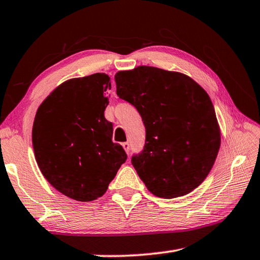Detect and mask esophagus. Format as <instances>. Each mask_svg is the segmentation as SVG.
<instances>
[{
	"instance_id": "esophagus-1",
	"label": "esophagus",
	"mask_w": 260,
	"mask_h": 260,
	"mask_svg": "<svg viewBox=\"0 0 260 260\" xmlns=\"http://www.w3.org/2000/svg\"><path fill=\"white\" fill-rule=\"evenodd\" d=\"M122 148H124V150L126 151V153H129L131 148H129V143H128V142H124V143H122Z\"/></svg>"
}]
</instances>
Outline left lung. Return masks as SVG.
Segmentation results:
<instances>
[{"label": "left lung", "instance_id": "left-lung-1", "mask_svg": "<svg viewBox=\"0 0 260 260\" xmlns=\"http://www.w3.org/2000/svg\"><path fill=\"white\" fill-rule=\"evenodd\" d=\"M117 95L133 104L146 126V144L132 164L161 199L192 191L208 177L221 142L210 96L186 74L138 67L114 76Z\"/></svg>", "mask_w": 260, "mask_h": 260}]
</instances>
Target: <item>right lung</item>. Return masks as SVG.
<instances>
[{"label": "right lung", "instance_id": "obj_1", "mask_svg": "<svg viewBox=\"0 0 260 260\" xmlns=\"http://www.w3.org/2000/svg\"><path fill=\"white\" fill-rule=\"evenodd\" d=\"M110 88L104 73L70 79L47 96L34 118L39 169L52 187L79 202L103 196L127 158L104 117Z\"/></svg>", "mask_w": 260, "mask_h": 260}]
</instances>
